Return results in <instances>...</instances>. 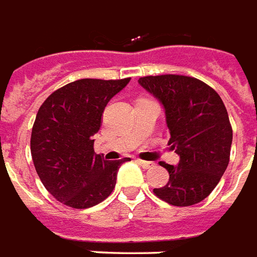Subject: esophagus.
<instances>
[{"label":"esophagus","instance_id":"1","mask_svg":"<svg viewBox=\"0 0 257 257\" xmlns=\"http://www.w3.org/2000/svg\"><path fill=\"white\" fill-rule=\"evenodd\" d=\"M137 163H138V164H140V166H141V167H144V168H152V167H153V163H151V162H145V160H137Z\"/></svg>","mask_w":257,"mask_h":257}]
</instances>
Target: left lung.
I'll use <instances>...</instances> for the list:
<instances>
[{
    "instance_id": "1",
    "label": "left lung",
    "mask_w": 257,
    "mask_h": 257,
    "mask_svg": "<svg viewBox=\"0 0 257 257\" xmlns=\"http://www.w3.org/2000/svg\"><path fill=\"white\" fill-rule=\"evenodd\" d=\"M138 83L166 112L178 166L160 163L170 174L166 186L153 189L163 201L189 207L208 197L226 171L233 130L219 94L201 80L183 75L144 76Z\"/></svg>"
}]
</instances>
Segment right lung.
Returning a JSON list of instances; mask_svg holds the SVG:
<instances>
[{
  "label": "right lung",
  "instance_id": "add662e5",
  "mask_svg": "<svg viewBox=\"0 0 257 257\" xmlns=\"http://www.w3.org/2000/svg\"><path fill=\"white\" fill-rule=\"evenodd\" d=\"M130 78L79 79L53 91L39 108L31 156L41 182L57 201L83 209L97 205L116 185L119 167L127 160L108 162L95 155L93 136L109 100Z\"/></svg>",
  "mask_w": 257,
  "mask_h": 257
}]
</instances>
